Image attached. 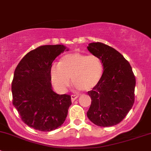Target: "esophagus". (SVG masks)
Segmentation results:
<instances>
[{
    "label": "esophagus",
    "mask_w": 151,
    "mask_h": 151,
    "mask_svg": "<svg viewBox=\"0 0 151 151\" xmlns=\"http://www.w3.org/2000/svg\"><path fill=\"white\" fill-rule=\"evenodd\" d=\"M77 98H78V96H77V95H71V101H72V102L73 101H75Z\"/></svg>",
    "instance_id": "esophagus-1"
}]
</instances>
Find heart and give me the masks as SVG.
Wrapping results in <instances>:
<instances>
[{
	"label": "heart",
	"mask_w": 151,
	"mask_h": 151,
	"mask_svg": "<svg viewBox=\"0 0 151 151\" xmlns=\"http://www.w3.org/2000/svg\"><path fill=\"white\" fill-rule=\"evenodd\" d=\"M104 68L98 56L75 52L63 55L59 64L52 65L50 77L52 84L60 92H64L69 86L71 78L77 89L89 91L101 81Z\"/></svg>",
	"instance_id": "obj_1"
}]
</instances>
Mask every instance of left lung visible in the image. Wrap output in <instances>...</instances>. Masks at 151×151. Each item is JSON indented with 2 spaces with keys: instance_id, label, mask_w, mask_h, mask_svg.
<instances>
[{
  "instance_id": "8db88e82",
  "label": "left lung",
  "mask_w": 151,
  "mask_h": 151,
  "mask_svg": "<svg viewBox=\"0 0 151 151\" xmlns=\"http://www.w3.org/2000/svg\"><path fill=\"white\" fill-rule=\"evenodd\" d=\"M87 48L100 58L104 68L101 81L88 92L91 104L87 116L99 126H115L123 121L134 102L136 80L132 66L119 52L101 42L90 43Z\"/></svg>"
}]
</instances>
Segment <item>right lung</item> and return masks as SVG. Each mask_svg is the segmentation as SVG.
Returning a JSON list of instances; mask_svg holds the SVG:
<instances>
[{"instance_id":"add662e5","label":"right lung","mask_w":151,"mask_h":151,"mask_svg":"<svg viewBox=\"0 0 151 151\" xmlns=\"http://www.w3.org/2000/svg\"><path fill=\"white\" fill-rule=\"evenodd\" d=\"M65 50L68 48L63 45L38 47L24 56L14 71L12 103L22 121L36 130H55L67 117L71 96L54 92L50 77L52 63Z\"/></svg>"}]
</instances>
